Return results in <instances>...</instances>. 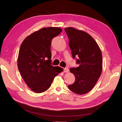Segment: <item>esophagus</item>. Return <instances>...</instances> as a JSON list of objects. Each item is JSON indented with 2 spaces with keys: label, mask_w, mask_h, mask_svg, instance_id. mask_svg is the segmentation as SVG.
Returning <instances> with one entry per match:
<instances>
[{
  "label": "esophagus",
  "mask_w": 122,
  "mask_h": 122,
  "mask_svg": "<svg viewBox=\"0 0 122 122\" xmlns=\"http://www.w3.org/2000/svg\"><path fill=\"white\" fill-rule=\"evenodd\" d=\"M69 70L68 68H64V72L67 73V72H69Z\"/></svg>",
  "instance_id": "obj_1"
}]
</instances>
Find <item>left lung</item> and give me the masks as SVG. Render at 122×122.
I'll return each instance as SVG.
<instances>
[{
    "mask_svg": "<svg viewBox=\"0 0 122 122\" xmlns=\"http://www.w3.org/2000/svg\"><path fill=\"white\" fill-rule=\"evenodd\" d=\"M69 39V46L73 58L78 59L79 66L71 68L75 81L68 86L69 89L78 95L88 92L95 86L102 70V58L98 45L89 34L69 27L64 29Z\"/></svg>",
    "mask_w": 122,
    "mask_h": 122,
    "instance_id": "8db88e82",
    "label": "left lung"
}]
</instances>
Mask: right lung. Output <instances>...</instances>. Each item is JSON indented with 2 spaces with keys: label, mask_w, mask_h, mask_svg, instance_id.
I'll return each mask as SVG.
<instances>
[{
  "label": "right lung",
  "mask_w": 122,
  "mask_h": 122,
  "mask_svg": "<svg viewBox=\"0 0 122 122\" xmlns=\"http://www.w3.org/2000/svg\"><path fill=\"white\" fill-rule=\"evenodd\" d=\"M62 31L59 27L42 28L26 37L21 44L18 67L27 86L36 93L49 88L53 79L63 69L51 64L50 46L53 38Z\"/></svg>",
  "instance_id": "add662e5"
}]
</instances>
